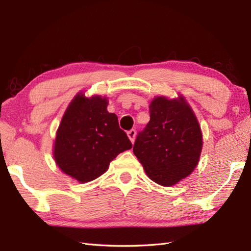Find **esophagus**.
I'll return each instance as SVG.
<instances>
[{"label": "esophagus", "mask_w": 251, "mask_h": 251, "mask_svg": "<svg viewBox=\"0 0 251 251\" xmlns=\"http://www.w3.org/2000/svg\"><path fill=\"white\" fill-rule=\"evenodd\" d=\"M127 135H128V138L130 139V141L134 143L135 138H136V130L135 129H130V130L127 131Z\"/></svg>", "instance_id": "34e87169"}]
</instances>
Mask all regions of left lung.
Wrapping results in <instances>:
<instances>
[{
  "mask_svg": "<svg viewBox=\"0 0 251 251\" xmlns=\"http://www.w3.org/2000/svg\"><path fill=\"white\" fill-rule=\"evenodd\" d=\"M201 146L199 122L184 99L158 97L150 104V122L138 132L132 150L149 178L170 186L193 172Z\"/></svg>",
  "mask_w": 251,
  "mask_h": 251,
  "instance_id": "obj_1",
  "label": "left lung"
}]
</instances>
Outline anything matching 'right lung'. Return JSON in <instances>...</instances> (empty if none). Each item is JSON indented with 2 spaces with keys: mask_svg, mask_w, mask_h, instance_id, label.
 <instances>
[{
  "mask_svg": "<svg viewBox=\"0 0 251 251\" xmlns=\"http://www.w3.org/2000/svg\"><path fill=\"white\" fill-rule=\"evenodd\" d=\"M105 98L77 95L63 115L54 157L63 173L88 182L106 172L112 159L132 148L117 116L106 111Z\"/></svg>",
  "mask_w": 251,
  "mask_h": 251,
  "instance_id": "right-lung-1",
  "label": "right lung"
}]
</instances>
